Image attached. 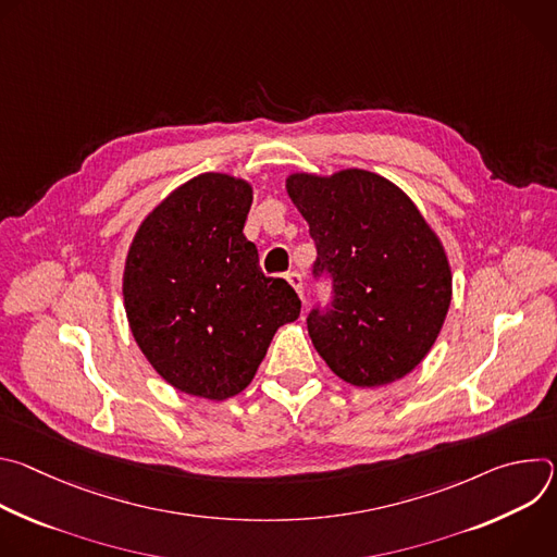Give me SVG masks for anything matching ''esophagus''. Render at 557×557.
<instances>
[{"mask_svg": "<svg viewBox=\"0 0 557 557\" xmlns=\"http://www.w3.org/2000/svg\"><path fill=\"white\" fill-rule=\"evenodd\" d=\"M286 280H288V284L297 290V295L301 297V293H304V280H301V275H299L297 271H288V273H286Z\"/></svg>", "mask_w": 557, "mask_h": 557, "instance_id": "1", "label": "esophagus"}]
</instances>
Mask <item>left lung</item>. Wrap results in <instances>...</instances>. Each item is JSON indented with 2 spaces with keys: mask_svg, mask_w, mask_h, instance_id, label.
<instances>
[{
  "mask_svg": "<svg viewBox=\"0 0 557 557\" xmlns=\"http://www.w3.org/2000/svg\"><path fill=\"white\" fill-rule=\"evenodd\" d=\"M286 191L317 249L312 277L329 275L333 284L331 306H314L306 317L317 352L359 387L412 372L451 301L445 251L414 202L363 170L331 178L293 174Z\"/></svg>",
  "mask_w": 557,
  "mask_h": 557,
  "instance_id": "1",
  "label": "left lung"
}]
</instances>
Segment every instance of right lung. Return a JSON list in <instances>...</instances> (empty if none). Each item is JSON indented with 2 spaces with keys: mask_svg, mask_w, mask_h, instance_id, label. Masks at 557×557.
Instances as JSON below:
<instances>
[{
  "mask_svg": "<svg viewBox=\"0 0 557 557\" xmlns=\"http://www.w3.org/2000/svg\"><path fill=\"white\" fill-rule=\"evenodd\" d=\"M251 185L200 174L140 224L127 253L123 295L132 335L168 383L224 401L256 376L275 331L301 301L267 277L243 228Z\"/></svg>",
  "mask_w": 557,
  "mask_h": 557,
  "instance_id": "right-lung-1",
  "label": "right lung"
}]
</instances>
